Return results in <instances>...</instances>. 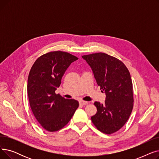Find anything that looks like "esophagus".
Returning a JSON list of instances; mask_svg holds the SVG:
<instances>
[{"label": "esophagus", "mask_w": 159, "mask_h": 159, "mask_svg": "<svg viewBox=\"0 0 159 159\" xmlns=\"http://www.w3.org/2000/svg\"><path fill=\"white\" fill-rule=\"evenodd\" d=\"M88 103L87 101H82V100H80V101H79V104L80 105H86V104Z\"/></svg>", "instance_id": "1"}]
</instances>
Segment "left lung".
Here are the masks:
<instances>
[{"label":"left lung","instance_id":"8db88e82","mask_svg":"<svg viewBox=\"0 0 159 159\" xmlns=\"http://www.w3.org/2000/svg\"><path fill=\"white\" fill-rule=\"evenodd\" d=\"M82 57L90 66L98 86L106 95L104 104L94 102L97 111L91 116V121L100 131L112 134L124 126L133 107V84L129 71L121 61L104 53Z\"/></svg>","mask_w":159,"mask_h":159}]
</instances>
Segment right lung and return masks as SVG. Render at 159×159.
Segmentation results:
<instances>
[{
  "instance_id": "add662e5",
  "label": "right lung",
  "mask_w": 159,
  "mask_h": 159,
  "mask_svg": "<svg viewBox=\"0 0 159 159\" xmlns=\"http://www.w3.org/2000/svg\"><path fill=\"white\" fill-rule=\"evenodd\" d=\"M77 59L65 52H50L39 57L30 70L27 86L30 105L35 119L48 131L63 128L79 107L76 100L55 93L67 68Z\"/></svg>"
}]
</instances>
